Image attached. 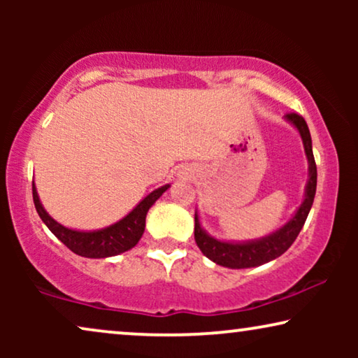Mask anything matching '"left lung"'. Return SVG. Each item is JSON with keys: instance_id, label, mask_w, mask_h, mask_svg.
<instances>
[{"instance_id": "obj_1", "label": "left lung", "mask_w": 358, "mask_h": 358, "mask_svg": "<svg viewBox=\"0 0 358 358\" xmlns=\"http://www.w3.org/2000/svg\"><path fill=\"white\" fill-rule=\"evenodd\" d=\"M287 120H290L293 125L300 131L303 145H305V153L308 156V163H310V179H308L305 200L296 210L295 217L288 222L285 227L278 229V231L272 233L271 236H266L259 241L252 243H243V244H233V243H223L218 241L212 236H208L200 227L197 213H195V229L194 236L195 243L200 248L205 256L217 262L218 266L229 267V268H246V267H256L262 266L272 259L282 256L288 248L292 246L298 234H300L303 224H305L308 213H310L313 200H315L316 194V163L315 156H313L311 148V135L310 129H308L305 119L296 112H290L287 114Z\"/></svg>"}]
</instances>
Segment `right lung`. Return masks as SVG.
Wrapping results in <instances>:
<instances>
[{"instance_id":"1","label":"right lung","mask_w":358,"mask_h":358,"mask_svg":"<svg viewBox=\"0 0 358 358\" xmlns=\"http://www.w3.org/2000/svg\"><path fill=\"white\" fill-rule=\"evenodd\" d=\"M169 185L159 187L151 192L148 197H145L131 212L122 218L120 222L112 224L109 228L99 229V231H75V229H68L57 223L45 210H43L41 200H38L36 185L32 184V197L34 205L38 217L42 222L47 224L48 229L65 244V246L78 256L91 257V259H102L117 256V254L129 251L140 241L141 234L145 231V218L151 205L158 200L163 192L168 190Z\"/></svg>"}]
</instances>
